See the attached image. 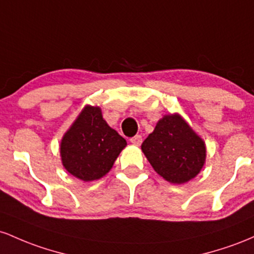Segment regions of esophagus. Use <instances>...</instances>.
Masks as SVG:
<instances>
[{"label":"esophagus","mask_w":254,"mask_h":254,"mask_svg":"<svg viewBox=\"0 0 254 254\" xmlns=\"http://www.w3.org/2000/svg\"><path fill=\"white\" fill-rule=\"evenodd\" d=\"M129 141L132 142L133 145H136V146H139V145H140L141 141H142L141 135H135V136H133V138H130Z\"/></svg>","instance_id":"34e87169"}]
</instances>
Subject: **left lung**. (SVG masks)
Listing matches in <instances>:
<instances>
[{"label":"left lung","instance_id":"1","mask_svg":"<svg viewBox=\"0 0 254 254\" xmlns=\"http://www.w3.org/2000/svg\"><path fill=\"white\" fill-rule=\"evenodd\" d=\"M141 150L155 172L175 185L194 179L206 161L205 141L178 113L158 120Z\"/></svg>","mask_w":254,"mask_h":254}]
</instances>
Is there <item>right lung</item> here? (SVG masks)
Masks as SVG:
<instances>
[{"mask_svg":"<svg viewBox=\"0 0 254 254\" xmlns=\"http://www.w3.org/2000/svg\"><path fill=\"white\" fill-rule=\"evenodd\" d=\"M126 145L125 138L103 119L101 108L87 104L62 136L60 156L70 175L90 182L110 172Z\"/></svg>","mask_w":254,"mask_h":254,"instance_id":"right-lung-1","label":"right lung"}]
</instances>
